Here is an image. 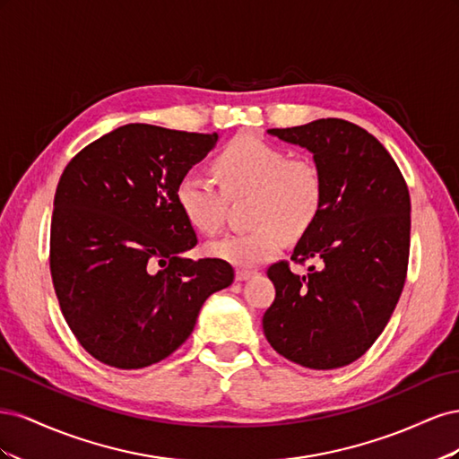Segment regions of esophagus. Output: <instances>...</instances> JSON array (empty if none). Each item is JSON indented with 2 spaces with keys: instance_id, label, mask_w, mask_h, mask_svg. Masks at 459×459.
Segmentation results:
<instances>
[{
  "instance_id": "esophagus-1",
  "label": "esophagus",
  "mask_w": 459,
  "mask_h": 459,
  "mask_svg": "<svg viewBox=\"0 0 459 459\" xmlns=\"http://www.w3.org/2000/svg\"><path fill=\"white\" fill-rule=\"evenodd\" d=\"M255 275H256L255 270H238V272H235V280H238V281H247V280H251V277H255Z\"/></svg>"
}]
</instances>
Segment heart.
I'll use <instances>...</instances> for the list:
<instances>
[{
	"label": "heart",
	"mask_w": 459,
	"mask_h": 459,
	"mask_svg": "<svg viewBox=\"0 0 459 459\" xmlns=\"http://www.w3.org/2000/svg\"><path fill=\"white\" fill-rule=\"evenodd\" d=\"M220 188L197 172L176 184V204L187 224L203 235H214L224 224L226 197L251 193L248 220L256 226L208 245V255L238 268H255L273 260L287 247V233H307L324 204V176L308 157L287 152L253 134H241L212 160Z\"/></svg>",
	"instance_id": "b5f03b06"
}]
</instances>
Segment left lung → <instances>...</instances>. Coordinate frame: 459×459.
<instances>
[{"label": "left lung", "mask_w": 459, "mask_h": 459, "mask_svg": "<svg viewBox=\"0 0 459 459\" xmlns=\"http://www.w3.org/2000/svg\"><path fill=\"white\" fill-rule=\"evenodd\" d=\"M307 147L324 176V204L290 260H316L307 275L280 260L264 335L287 359L310 369L352 364L377 341L404 289L410 256V191L388 151L342 118L268 130Z\"/></svg>", "instance_id": "obj_1"}]
</instances>
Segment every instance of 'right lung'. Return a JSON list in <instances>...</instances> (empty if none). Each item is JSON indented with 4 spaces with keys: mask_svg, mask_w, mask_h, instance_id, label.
I'll return each instance as SVG.
<instances>
[{
    "mask_svg": "<svg viewBox=\"0 0 459 459\" xmlns=\"http://www.w3.org/2000/svg\"><path fill=\"white\" fill-rule=\"evenodd\" d=\"M216 142L218 134L126 124L61 174L49 238L55 295L78 342L110 368L170 356L203 302L233 283L230 262L182 256L197 235L174 197L178 179Z\"/></svg>",
    "mask_w": 459,
    "mask_h": 459,
    "instance_id": "add662e5",
    "label": "right lung"
}]
</instances>
